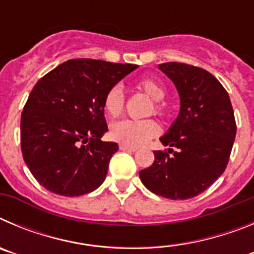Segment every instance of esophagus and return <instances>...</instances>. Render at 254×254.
Listing matches in <instances>:
<instances>
[{"label":"esophagus","instance_id":"esophagus-1","mask_svg":"<svg viewBox=\"0 0 254 254\" xmlns=\"http://www.w3.org/2000/svg\"><path fill=\"white\" fill-rule=\"evenodd\" d=\"M120 149L122 150V151H131V152H134L137 151V147H132V146H127V145H120Z\"/></svg>","mask_w":254,"mask_h":254}]
</instances>
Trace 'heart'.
<instances>
[{
	"label": "heart",
	"instance_id": "obj_1",
	"mask_svg": "<svg viewBox=\"0 0 254 254\" xmlns=\"http://www.w3.org/2000/svg\"><path fill=\"white\" fill-rule=\"evenodd\" d=\"M137 87L154 100V113L164 116L167 112V105L163 102V98L167 94L165 86L160 81L151 77H145L138 80ZM104 109L109 116H120L125 107V94L122 87L118 85L112 86L105 93ZM159 133L158 123L152 120H122L112 123L111 134L112 140L127 145V146H141L146 143L150 138Z\"/></svg>",
	"mask_w": 254,
	"mask_h": 254
}]
</instances>
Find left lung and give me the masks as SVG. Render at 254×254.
<instances>
[{
  "instance_id": "1",
  "label": "left lung",
  "mask_w": 254,
  "mask_h": 254,
  "mask_svg": "<svg viewBox=\"0 0 254 254\" xmlns=\"http://www.w3.org/2000/svg\"><path fill=\"white\" fill-rule=\"evenodd\" d=\"M159 68L176 85L181 112L160 138L173 155L154 151V163L141 170L140 178L158 196L192 198L207 190L228 165L237 133L234 111L223 85L206 69L179 62L161 64Z\"/></svg>"
}]
</instances>
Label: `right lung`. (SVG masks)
<instances>
[{
    "label": "right lung",
    "instance_id": "right-lung-1",
    "mask_svg": "<svg viewBox=\"0 0 254 254\" xmlns=\"http://www.w3.org/2000/svg\"><path fill=\"white\" fill-rule=\"evenodd\" d=\"M137 64L69 60L33 87L20 125L21 152L34 178L49 192L78 197L104 182L118 150L100 138L108 131L104 96Z\"/></svg>",
    "mask_w": 254,
    "mask_h": 254
}]
</instances>
